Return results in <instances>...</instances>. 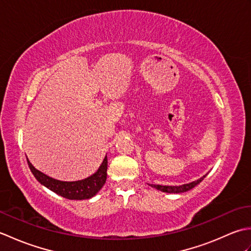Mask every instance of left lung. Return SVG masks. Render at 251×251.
I'll return each instance as SVG.
<instances>
[{
  "label": "left lung",
  "mask_w": 251,
  "mask_h": 251,
  "mask_svg": "<svg viewBox=\"0 0 251 251\" xmlns=\"http://www.w3.org/2000/svg\"><path fill=\"white\" fill-rule=\"evenodd\" d=\"M204 177L200 178L199 180L193 181V182L188 183V184H183V185H179V186H170V185H159V184H150L153 188H155L162 192H166V193H183V192L189 191L191 189H193L194 186H196L200 182H201L204 180Z\"/></svg>",
  "instance_id": "left-lung-1"
}]
</instances>
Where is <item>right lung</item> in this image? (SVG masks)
I'll return each instance as SVG.
<instances>
[{
  "instance_id": "add662e5",
  "label": "right lung",
  "mask_w": 251,
  "mask_h": 251,
  "mask_svg": "<svg viewBox=\"0 0 251 251\" xmlns=\"http://www.w3.org/2000/svg\"><path fill=\"white\" fill-rule=\"evenodd\" d=\"M26 161H28V165L32 174L34 175V177L39 182L45 185L46 188H49L52 192H55L58 195L68 200L90 199V197H93L98 193L106 180V170H108V157L106 156L104 157L102 164H101V166L97 170V173H95L93 176H90V177L86 179L73 181V182H66V181L52 179L35 169L29 162V159H26Z\"/></svg>"
}]
</instances>
